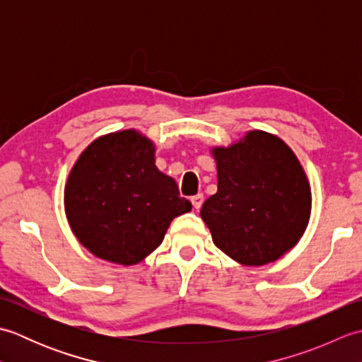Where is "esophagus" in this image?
<instances>
[{
	"label": "esophagus",
	"mask_w": 362,
	"mask_h": 362,
	"mask_svg": "<svg viewBox=\"0 0 362 362\" xmlns=\"http://www.w3.org/2000/svg\"><path fill=\"white\" fill-rule=\"evenodd\" d=\"M191 204H193V206H194L196 210L201 209L202 204H204V194L199 193V194H196V196L191 197Z\"/></svg>",
	"instance_id": "obj_1"
}]
</instances>
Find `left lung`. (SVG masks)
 Here are the masks:
<instances>
[{
    "label": "left lung",
    "mask_w": 362,
    "mask_h": 362,
    "mask_svg": "<svg viewBox=\"0 0 362 362\" xmlns=\"http://www.w3.org/2000/svg\"><path fill=\"white\" fill-rule=\"evenodd\" d=\"M213 153L218 193L201 210L213 243L245 266L279 259L303 235L311 211L310 185L294 152L279 136L253 130Z\"/></svg>",
    "instance_id": "8db88e82"
}]
</instances>
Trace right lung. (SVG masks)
Returning a JSON list of instances; mask_svg holds the SVG:
<instances>
[{
  "mask_svg": "<svg viewBox=\"0 0 362 362\" xmlns=\"http://www.w3.org/2000/svg\"><path fill=\"white\" fill-rule=\"evenodd\" d=\"M66 218L96 257L135 264L156 250L175 216L191 211L173 177L160 173L153 146L135 130L91 143L65 188Z\"/></svg>",
  "mask_w": 362,
  "mask_h": 362,
  "instance_id": "add662e5",
  "label": "right lung"
}]
</instances>
